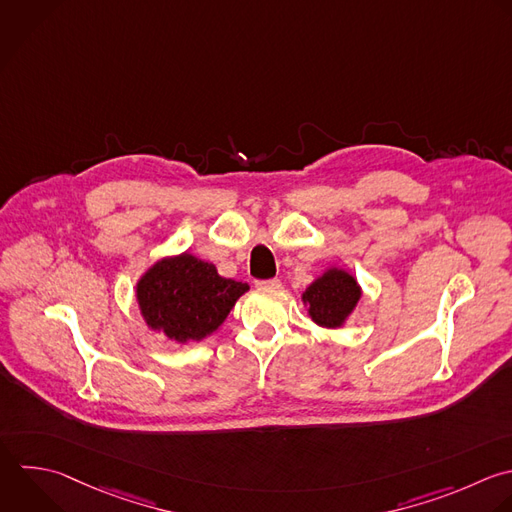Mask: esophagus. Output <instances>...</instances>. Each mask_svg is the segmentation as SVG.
Segmentation results:
<instances>
[{
    "mask_svg": "<svg viewBox=\"0 0 512 512\" xmlns=\"http://www.w3.org/2000/svg\"><path fill=\"white\" fill-rule=\"evenodd\" d=\"M258 288L262 290H272V288H280V280L278 278H268V280H258L256 282Z\"/></svg>",
    "mask_w": 512,
    "mask_h": 512,
    "instance_id": "1",
    "label": "esophagus"
}]
</instances>
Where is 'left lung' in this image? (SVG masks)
Instances as JSON below:
<instances>
[{"instance_id": "8db88e82", "label": "left lung", "mask_w": 512, "mask_h": 512, "mask_svg": "<svg viewBox=\"0 0 512 512\" xmlns=\"http://www.w3.org/2000/svg\"><path fill=\"white\" fill-rule=\"evenodd\" d=\"M302 298L308 302V312L316 324L336 328L354 310L360 298V288L348 272L328 270L322 278L310 284Z\"/></svg>"}]
</instances>
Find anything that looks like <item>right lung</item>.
Wrapping results in <instances>:
<instances>
[{
	"label": "right lung",
	"mask_w": 512,
	"mask_h": 512,
	"mask_svg": "<svg viewBox=\"0 0 512 512\" xmlns=\"http://www.w3.org/2000/svg\"><path fill=\"white\" fill-rule=\"evenodd\" d=\"M248 290L192 254L154 264L138 284V300L150 328L178 342L202 340L212 334Z\"/></svg>",
	"instance_id": "obj_1"
}]
</instances>
